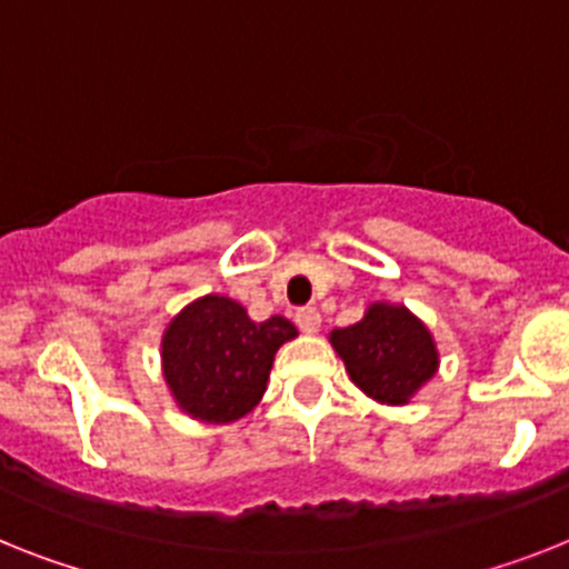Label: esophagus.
<instances>
[{"label": "esophagus", "instance_id": "obj_1", "mask_svg": "<svg viewBox=\"0 0 569 569\" xmlns=\"http://www.w3.org/2000/svg\"><path fill=\"white\" fill-rule=\"evenodd\" d=\"M295 323L300 327V332H307V336H315L318 329H321V312L315 307H303L295 312Z\"/></svg>", "mask_w": 569, "mask_h": 569}]
</instances>
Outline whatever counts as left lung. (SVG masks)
Listing matches in <instances>:
<instances>
[{
    "label": "left lung",
    "mask_w": 569,
    "mask_h": 569,
    "mask_svg": "<svg viewBox=\"0 0 569 569\" xmlns=\"http://www.w3.org/2000/svg\"><path fill=\"white\" fill-rule=\"evenodd\" d=\"M329 343L352 385L379 405H410L439 370L431 329L405 303L373 300L361 321L332 329Z\"/></svg>",
    "instance_id": "obj_1"
}]
</instances>
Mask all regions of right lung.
Returning a JSON list of instances; mask_svg holds the SVG:
<instances>
[{
    "label": "right lung",
    "mask_w": 569,
    "mask_h": 569,
    "mask_svg": "<svg viewBox=\"0 0 569 569\" xmlns=\"http://www.w3.org/2000/svg\"><path fill=\"white\" fill-rule=\"evenodd\" d=\"M298 338L292 321H251L228 295H202L161 336V376L176 408L204 425H228L260 405L277 350Z\"/></svg>",
    "instance_id": "right-lung-1"
}]
</instances>
